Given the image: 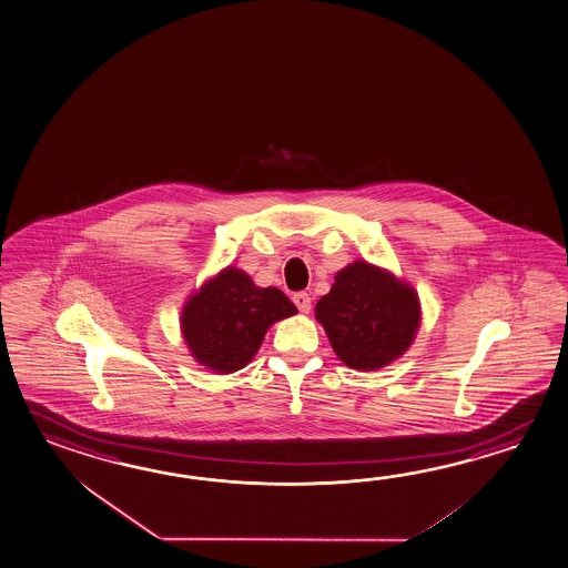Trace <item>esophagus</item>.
<instances>
[{
    "mask_svg": "<svg viewBox=\"0 0 568 568\" xmlns=\"http://www.w3.org/2000/svg\"><path fill=\"white\" fill-rule=\"evenodd\" d=\"M293 303L297 305V310L302 313H307L312 310V297H310V293H295V295H293Z\"/></svg>",
    "mask_w": 568,
    "mask_h": 568,
    "instance_id": "esophagus-1",
    "label": "esophagus"
}]
</instances>
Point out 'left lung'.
Returning <instances> with one entry per match:
<instances>
[{
    "label": "left lung",
    "mask_w": 568,
    "mask_h": 568,
    "mask_svg": "<svg viewBox=\"0 0 568 568\" xmlns=\"http://www.w3.org/2000/svg\"><path fill=\"white\" fill-rule=\"evenodd\" d=\"M337 358L356 371L383 368L405 354L420 322L417 293L368 263L339 271L315 305Z\"/></svg>",
    "instance_id": "left-lung-1"
}]
</instances>
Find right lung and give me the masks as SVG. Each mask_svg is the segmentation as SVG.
<instances>
[{
    "label": "right lung",
    "instance_id": "right-lung-1",
    "mask_svg": "<svg viewBox=\"0 0 568 568\" xmlns=\"http://www.w3.org/2000/svg\"><path fill=\"white\" fill-rule=\"evenodd\" d=\"M295 312L283 291L261 290L229 266L185 303L182 332L202 366L229 374L253 359L271 325Z\"/></svg>",
    "mask_w": 568,
    "mask_h": 568
}]
</instances>
